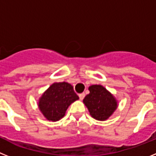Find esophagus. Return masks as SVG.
Returning <instances> with one entry per match:
<instances>
[{
    "label": "esophagus",
    "instance_id": "esophagus-1",
    "mask_svg": "<svg viewBox=\"0 0 156 156\" xmlns=\"http://www.w3.org/2000/svg\"><path fill=\"white\" fill-rule=\"evenodd\" d=\"M84 97H85V94L84 93H81V94H79V98H80V100H83V99L84 98Z\"/></svg>",
    "mask_w": 156,
    "mask_h": 156
}]
</instances>
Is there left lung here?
<instances>
[{
    "instance_id": "8db88e82",
    "label": "left lung",
    "mask_w": 156,
    "mask_h": 156,
    "mask_svg": "<svg viewBox=\"0 0 156 156\" xmlns=\"http://www.w3.org/2000/svg\"><path fill=\"white\" fill-rule=\"evenodd\" d=\"M89 90L90 94L84 98L83 103L93 118L105 120L116 108V100L101 85H92Z\"/></svg>"
}]
</instances>
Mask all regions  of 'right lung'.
Masks as SVG:
<instances>
[{"label": "right lung", "instance_id": "right-lung-1", "mask_svg": "<svg viewBox=\"0 0 156 156\" xmlns=\"http://www.w3.org/2000/svg\"><path fill=\"white\" fill-rule=\"evenodd\" d=\"M78 99L71 84L55 83L40 98L39 108L48 120L58 121L64 116L70 104Z\"/></svg>", "mask_w": 156, "mask_h": 156}]
</instances>
